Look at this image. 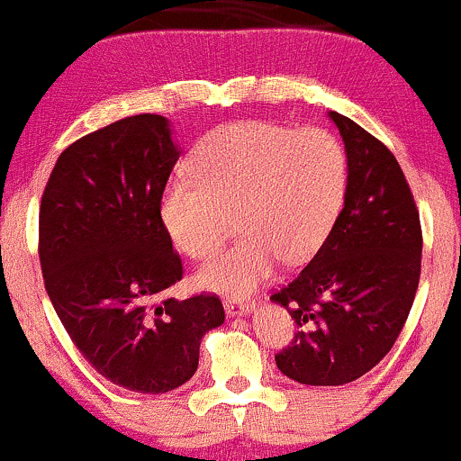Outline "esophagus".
<instances>
[{"instance_id": "obj_1", "label": "esophagus", "mask_w": 461, "mask_h": 461, "mask_svg": "<svg viewBox=\"0 0 461 461\" xmlns=\"http://www.w3.org/2000/svg\"><path fill=\"white\" fill-rule=\"evenodd\" d=\"M225 312H227V316H231V319H234V316H247V314H251L253 310H256V303H253V301H247V299H225Z\"/></svg>"}]
</instances>
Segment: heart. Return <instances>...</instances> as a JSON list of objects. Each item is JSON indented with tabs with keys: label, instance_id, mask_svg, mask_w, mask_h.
I'll use <instances>...</instances> for the list:
<instances>
[{
	"label": "heart",
	"instance_id": "heart-1",
	"mask_svg": "<svg viewBox=\"0 0 461 461\" xmlns=\"http://www.w3.org/2000/svg\"><path fill=\"white\" fill-rule=\"evenodd\" d=\"M193 167L197 177L182 173L164 188L160 214L190 258L223 245L236 214L242 236L194 275L214 293H249L271 277L279 258L308 260L345 199L347 158L325 130L238 121L208 136Z\"/></svg>",
	"mask_w": 461,
	"mask_h": 461
}]
</instances>
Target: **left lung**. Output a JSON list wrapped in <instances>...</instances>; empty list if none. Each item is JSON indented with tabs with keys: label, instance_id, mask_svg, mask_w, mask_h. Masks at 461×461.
I'll list each match as a JSON object with an SVG mask.
<instances>
[{
	"label": "left lung",
	"instance_id": "obj_1",
	"mask_svg": "<svg viewBox=\"0 0 461 461\" xmlns=\"http://www.w3.org/2000/svg\"><path fill=\"white\" fill-rule=\"evenodd\" d=\"M327 116L345 142V205L308 267L271 297L299 327L275 362L305 385H342L377 366L420 279V219L399 162L356 121Z\"/></svg>",
	"mask_w": 461,
	"mask_h": 461
}]
</instances>
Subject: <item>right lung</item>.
Wrapping results in <instances>:
<instances>
[{"label":"right lung","mask_w":461,"mask_h":461,"mask_svg":"<svg viewBox=\"0 0 461 461\" xmlns=\"http://www.w3.org/2000/svg\"><path fill=\"white\" fill-rule=\"evenodd\" d=\"M177 160L167 116H128L67 147L41 199L39 256L58 319L88 364L131 393L186 384L201 338L225 321L214 294L168 297L182 260L160 203Z\"/></svg>","instance_id":"add662e5"}]
</instances>
